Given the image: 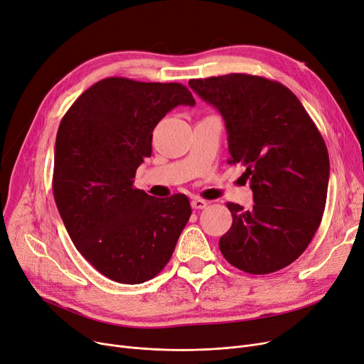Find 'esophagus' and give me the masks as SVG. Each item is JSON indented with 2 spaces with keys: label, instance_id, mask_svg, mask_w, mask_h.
I'll list each match as a JSON object with an SVG mask.
<instances>
[{
  "label": "esophagus",
  "instance_id": "esophagus-1",
  "mask_svg": "<svg viewBox=\"0 0 364 364\" xmlns=\"http://www.w3.org/2000/svg\"><path fill=\"white\" fill-rule=\"evenodd\" d=\"M207 205H208V202L205 200V199H200V198H195V199L192 200V207H193L195 210H203V208H207Z\"/></svg>",
  "mask_w": 364,
  "mask_h": 364
}]
</instances>
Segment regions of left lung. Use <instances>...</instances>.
Instances as JSON below:
<instances>
[{
	"label": "left lung",
	"instance_id": "1",
	"mask_svg": "<svg viewBox=\"0 0 364 364\" xmlns=\"http://www.w3.org/2000/svg\"><path fill=\"white\" fill-rule=\"evenodd\" d=\"M225 119L229 164H242L252 191L251 210L228 202L232 226L221 255L255 275L277 272L306 250L327 199L328 153L296 95L260 75L226 74L188 82Z\"/></svg>",
	"mask_w": 364,
	"mask_h": 364
}]
</instances>
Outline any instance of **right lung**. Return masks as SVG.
Segmentation results:
<instances>
[{"label": "right lung", "instance_id": "add662e5", "mask_svg": "<svg viewBox=\"0 0 364 364\" xmlns=\"http://www.w3.org/2000/svg\"><path fill=\"white\" fill-rule=\"evenodd\" d=\"M177 105H195L180 83L108 77L85 90L62 117L53 196L78 252L104 277L141 284L169 262L191 218L188 198H153L134 187L151 156L154 126Z\"/></svg>", "mask_w": 364, "mask_h": 364}]
</instances>
